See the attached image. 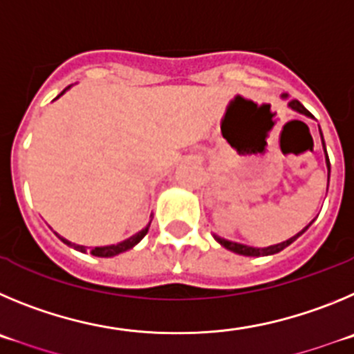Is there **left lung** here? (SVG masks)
<instances>
[{"instance_id":"obj_1","label":"left lung","mask_w":354,"mask_h":354,"mask_svg":"<svg viewBox=\"0 0 354 354\" xmlns=\"http://www.w3.org/2000/svg\"><path fill=\"white\" fill-rule=\"evenodd\" d=\"M282 97L286 98V95H282ZM289 107H291L292 111H296V113L305 114V116H312V114L308 113V111L305 109V107L301 106V104H300V102H298V100H291V102H289ZM319 132H321V129H319ZM321 139H323V133H321ZM323 148H324V141H323ZM324 151H326V148H324ZM326 167H328V181H330V160H328V155H326ZM326 190H328V189H326ZM308 225H310V224H308ZM308 225H307V227H308ZM307 227H305V229H307ZM305 229H304V231H305ZM304 231H301V232H304ZM301 232H298L296 236L289 238V240L282 241V243L270 245V247H266V248L248 247V245L236 243V241L224 240V238L216 236V234H213V238H215V240L218 241V243H221L222 247H225V248H227V250H231V252H236V254H240V256H252V257H257V256H272V254H277V252H280V250H284V248L288 247V245H291L292 241L296 240V238L300 236Z\"/></svg>"}]
</instances>
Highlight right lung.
Wrapping results in <instances>:
<instances>
[{
    "instance_id": "add662e5",
    "label": "right lung",
    "mask_w": 354,
    "mask_h": 354,
    "mask_svg": "<svg viewBox=\"0 0 354 354\" xmlns=\"http://www.w3.org/2000/svg\"><path fill=\"white\" fill-rule=\"evenodd\" d=\"M68 88H70V86H68ZM68 88H66V90H68ZM65 91H62V95L65 93ZM58 97H59V95H58ZM148 229H149V224L146 225V227L142 229V231H139L138 234H133V236H130L129 240L122 241V243H116V245H107V247H95L93 250H91V254H93V256H97V257H113V256H118V254H122V252H125V250H129V248H132L133 245H138L139 241H141L142 238L146 236V232H148ZM59 238H62V236H59ZM62 241H63V243L70 245V247H74L75 250H79V252H86L84 245L70 243V241L65 240V238H62Z\"/></svg>"
}]
</instances>
